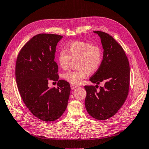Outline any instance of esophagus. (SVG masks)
<instances>
[{"label": "esophagus", "instance_id": "obj_1", "mask_svg": "<svg viewBox=\"0 0 149 149\" xmlns=\"http://www.w3.org/2000/svg\"><path fill=\"white\" fill-rule=\"evenodd\" d=\"M70 87H71V88H72V89H74V88H77V87H78V86H75V85H73V84L71 85Z\"/></svg>", "mask_w": 149, "mask_h": 149}]
</instances>
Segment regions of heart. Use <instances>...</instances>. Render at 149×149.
<instances>
[{
	"label": "heart",
	"mask_w": 149,
	"mask_h": 149,
	"mask_svg": "<svg viewBox=\"0 0 149 149\" xmlns=\"http://www.w3.org/2000/svg\"><path fill=\"white\" fill-rule=\"evenodd\" d=\"M77 69L63 73L62 77L70 83L79 85L88 73H93L100 67L103 59L101 48L84 41H74L58 54V62L63 70L68 68L71 59H76Z\"/></svg>",
	"instance_id": "heart-1"
}]
</instances>
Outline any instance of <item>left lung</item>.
I'll use <instances>...</instances> for the list:
<instances>
[{
    "instance_id": "1",
    "label": "left lung",
    "mask_w": 149,
    "mask_h": 149,
    "mask_svg": "<svg viewBox=\"0 0 149 149\" xmlns=\"http://www.w3.org/2000/svg\"><path fill=\"white\" fill-rule=\"evenodd\" d=\"M104 49L101 65L90 81L104 86L97 91L93 86L84 87L87 92L85 106L93 118L105 120L115 115L124 104L129 93L130 66L121 45L109 34L96 31Z\"/></svg>"
}]
</instances>
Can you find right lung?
I'll list each match as a JSON object with an SVG mask.
<instances>
[{
  "label": "right lung",
  "instance_id": "obj_1",
  "mask_svg": "<svg viewBox=\"0 0 149 149\" xmlns=\"http://www.w3.org/2000/svg\"><path fill=\"white\" fill-rule=\"evenodd\" d=\"M61 35L39 34L20 49L16 63V79L21 97L32 114L44 121H53L66 110L70 84L58 80L54 60ZM49 80L58 81V88H49Z\"/></svg>",
  "mask_w": 149,
  "mask_h": 149
}]
</instances>
